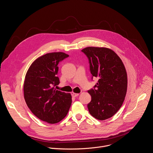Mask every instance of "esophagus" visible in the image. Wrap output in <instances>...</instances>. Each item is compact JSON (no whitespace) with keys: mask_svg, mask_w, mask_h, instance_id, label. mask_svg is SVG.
Here are the masks:
<instances>
[{"mask_svg":"<svg viewBox=\"0 0 153 153\" xmlns=\"http://www.w3.org/2000/svg\"><path fill=\"white\" fill-rule=\"evenodd\" d=\"M79 95V94H76V93H72V96L73 97H78Z\"/></svg>","mask_w":153,"mask_h":153,"instance_id":"1","label":"esophagus"}]
</instances>
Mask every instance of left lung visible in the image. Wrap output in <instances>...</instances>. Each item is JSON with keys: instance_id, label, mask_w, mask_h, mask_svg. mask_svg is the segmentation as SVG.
I'll list each match as a JSON object with an SVG mask.
<instances>
[{"instance_id": "1", "label": "left lung", "mask_w": 153, "mask_h": 153, "mask_svg": "<svg viewBox=\"0 0 153 153\" xmlns=\"http://www.w3.org/2000/svg\"><path fill=\"white\" fill-rule=\"evenodd\" d=\"M81 51L87 56L90 71L98 81L88 90L91 97L87 104L90 114L103 120L112 117L121 107L127 90V74L119 56L106 48L87 47Z\"/></svg>"}]
</instances>
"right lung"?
<instances>
[{
	"mask_svg": "<svg viewBox=\"0 0 153 153\" xmlns=\"http://www.w3.org/2000/svg\"><path fill=\"white\" fill-rule=\"evenodd\" d=\"M68 56L61 52L46 53L34 61L25 76L24 98L28 108L39 119L49 124L63 119L72 104L70 94L55 88L59 83L58 65Z\"/></svg>",
	"mask_w": 153,
	"mask_h": 153,
	"instance_id": "1",
	"label": "right lung"
}]
</instances>
